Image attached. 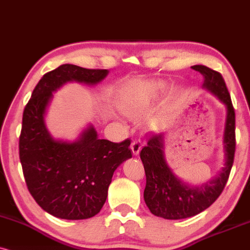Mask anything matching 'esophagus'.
I'll use <instances>...</instances> for the list:
<instances>
[{"instance_id":"obj_1","label":"esophagus","mask_w":250,"mask_h":250,"mask_svg":"<svg viewBox=\"0 0 250 250\" xmlns=\"http://www.w3.org/2000/svg\"><path fill=\"white\" fill-rule=\"evenodd\" d=\"M140 148H141V141L138 139L132 140L131 149H132V153H133V155H137V154L140 152Z\"/></svg>"}]
</instances>
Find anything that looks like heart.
I'll use <instances>...</instances> for the list:
<instances>
[{
    "mask_svg": "<svg viewBox=\"0 0 250 250\" xmlns=\"http://www.w3.org/2000/svg\"><path fill=\"white\" fill-rule=\"evenodd\" d=\"M124 111L128 116H135L140 111V107L134 102H127V104L124 106Z\"/></svg>",
    "mask_w": 250,
    "mask_h": 250,
    "instance_id": "heart-1",
    "label": "heart"
}]
</instances>
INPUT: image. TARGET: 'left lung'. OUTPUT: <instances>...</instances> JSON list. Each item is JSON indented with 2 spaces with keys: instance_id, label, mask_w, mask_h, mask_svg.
I'll use <instances>...</instances> for the list:
<instances>
[{
  "instance_id": "8db88e82",
  "label": "left lung",
  "mask_w": 250,
  "mask_h": 250,
  "mask_svg": "<svg viewBox=\"0 0 250 250\" xmlns=\"http://www.w3.org/2000/svg\"><path fill=\"white\" fill-rule=\"evenodd\" d=\"M191 68L204 76V88L213 92L227 107L224 133L226 163L217 178L200 187H189L175 177L166 162L163 134L150 135L140 152L146 174L144 198L149 211L165 219H184L210 208L226 187L235 154V112L224 78L219 72L202 64Z\"/></svg>"
}]
</instances>
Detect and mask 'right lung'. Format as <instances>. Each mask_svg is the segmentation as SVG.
Returning a JSON list of instances; mask_svg holds the SVG:
<instances>
[{
  "label": "right lung",
  "instance_id": "1",
  "mask_svg": "<svg viewBox=\"0 0 250 250\" xmlns=\"http://www.w3.org/2000/svg\"><path fill=\"white\" fill-rule=\"evenodd\" d=\"M106 74V69L61 64L40 79L24 109L20 160L26 187L42 210L60 219L96 215L106 200L113 172L132 158L130 139H100L90 126L78 143L68 144L54 140L45 126L52 91L68 81L96 84Z\"/></svg>",
  "mask_w": 250,
  "mask_h": 250
}]
</instances>
